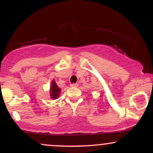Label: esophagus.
<instances>
[{
	"label": "esophagus",
	"mask_w": 153,
	"mask_h": 153,
	"mask_svg": "<svg viewBox=\"0 0 153 153\" xmlns=\"http://www.w3.org/2000/svg\"><path fill=\"white\" fill-rule=\"evenodd\" d=\"M78 83H72L71 84V87H78Z\"/></svg>",
	"instance_id": "obj_1"
}]
</instances>
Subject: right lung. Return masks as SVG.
Listing matches in <instances>:
<instances>
[{
    "label": "right lung",
    "instance_id": "add662e5",
    "mask_svg": "<svg viewBox=\"0 0 153 153\" xmlns=\"http://www.w3.org/2000/svg\"><path fill=\"white\" fill-rule=\"evenodd\" d=\"M50 89V96L52 99H57L59 97V93H60V88L57 86L56 82L53 80L52 82V85H51Z\"/></svg>",
    "mask_w": 153,
    "mask_h": 153
}]
</instances>
